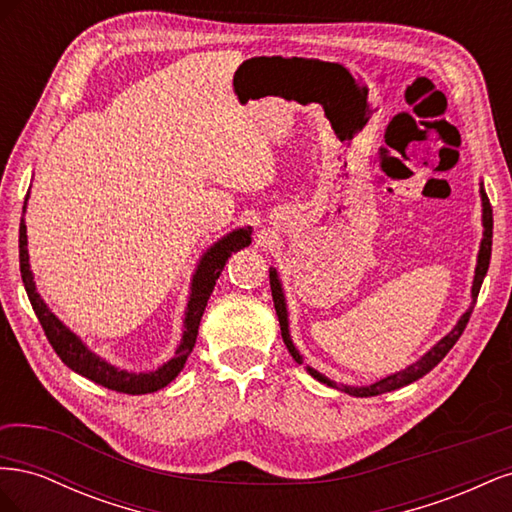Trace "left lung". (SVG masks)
<instances>
[{
    "mask_svg": "<svg viewBox=\"0 0 512 512\" xmlns=\"http://www.w3.org/2000/svg\"><path fill=\"white\" fill-rule=\"evenodd\" d=\"M480 198H483V226H485V237H483V243H480L478 265H476L474 286H472V299H474V303H476L480 286H483V280H485L487 269H489V260H491V239H493V209H491V203H489V198H487V194H485L483 188H480ZM269 282H271V294H273V305H275V312H277V320H280L282 339H284V344H286L288 352L292 354V359L301 365V363H303L301 354L297 352V348L292 346L290 335H288V314H286L284 292H282L280 280H277L275 269L269 271ZM472 309H474V307H470L468 312L461 316V320L457 322V327H455L451 333H448L444 339H440V342H438L436 346H433V348L423 356L421 361H416V363L410 365L408 369L397 371V374H393V376H386V378H382L380 382L371 384V386H344V384H337V382H331L329 378H324L322 374H318V371H314V369H309V374H312L316 380L333 386V389H339V391H344V393L354 395V397H374V395H382V393H389V391L401 389V386H406V384H410V382H414V380H418V378H423L425 374H429V371L444 359V356L448 354V350H451V348L457 344V339L461 337V333L466 331L468 320H470V316H472Z\"/></svg>",
    "mask_w": 512,
    "mask_h": 512,
    "instance_id": "1",
    "label": "left lung"
}]
</instances>
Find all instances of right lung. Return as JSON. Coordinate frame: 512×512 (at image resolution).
I'll return each instance as SVG.
<instances>
[{
    "label": "right lung",
    "instance_id": "add662e5",
    "mask_svg": "<svg viewBox=\"0 0 512 512\" xmlns=\"http://www.w3.org/2000/svg\"><path fill=\"white\" fill-rule=\"evenodd\" d=\"M25 230H27L25 222L21 220V226H19L21 277H23L29 303H32V307H34V312L42 324V331H44L46 339H49V344L53 346L59 359L64 361L72 371H76V374H81L96 384H102L104 389H111L117 393H128V395H145V393L160 391L168 382H173L179 376V371L183 369L185 361H188V356L196 344L200 318H203V314H205V307H207V301L213 292L215 280L220 277L226 260L232 256V252H237V250H241V247H247L252 243V239H250L252 230L239 228V230H232L230 235H226L224 239H220L211 247V250L203 256V260H200V265L194 275L192 294L188 301V312H185V322H183L185 331L181 337V344L175 352V359H170L158 371H151V374H132V371H123V369L108 365L106 361L100 359V356L89 352L83 346L81 339L76 337L70 329H66L64 324L55 318V314L49 312V307L44 305L40 294L36 292L34 277H32V271H29L27 232Z\"/></svg>",
    "mask_w": 512,
    "mask_h": 512
}]
</instances>
